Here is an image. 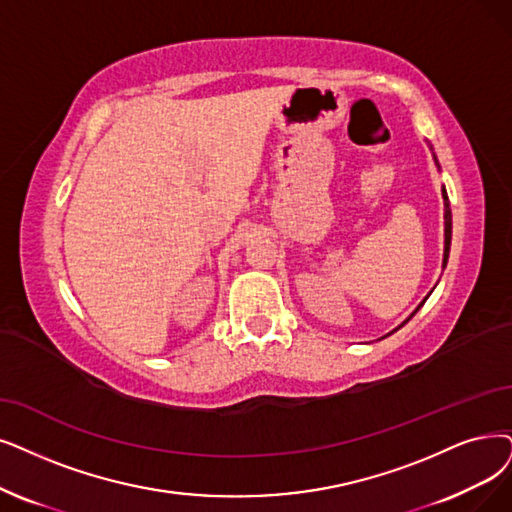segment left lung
Returning a JSON list of instances; mask_svg holds the SVG:
<instances>
[{
    "label": "left lung",
    "mask_w": 512,
    "mask_h": 512,
    "mask_svg": "<svg viewBox=\"0 0 512 512\" xmlns=\"http://www.w3.org/2000/svg\"><path fill=\"white\" fill-rule=\"evenodd\" d=\"M433 159H435V163H437V168L441 170V166H439V161H437L435 153H433ZM441 195H443V210H445V212H443V220H445V222H443V227H445V245H443V269H445L447 258H449V245H452V210H449V199H447V191H445V187L441 189ZM431 292H433V290H431ZM431 292H428V296H431ZM428 296H426V298H428ZM426 298H424V300L418 304V309H416V311H414L410 317H407V319H405V321H403L399 327H403L407 321H410V319H412V317H414V315L420 311V306L426 302ZM399 327H397V330H399ZM397 330H393V332H397ZM393 332H391V334H393ZM391 334H386V336H391ZM386 336H384V338H386Z\"/></svg>",
    "instance_id": "8db88e82"
}]
</instances>
